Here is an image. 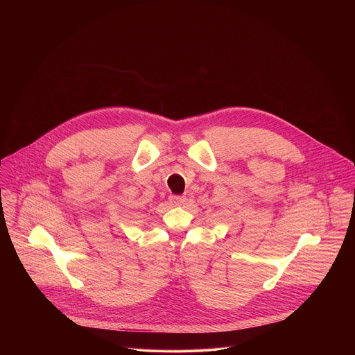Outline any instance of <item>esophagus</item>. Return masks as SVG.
<instances>
[{
  "instance_id": "34e87169",
  "label": "esophagus",
  "mask_w": 355,
  "mask_h": 355,
  "mask_svg": "<svg viewBox=\"0 0 355 355\" xmlns=\"http://www.w3.org/2000/svg\"><path fill=\"white\" fill-rule=\"evenodd\" d=\"M170 202H171V205H174V207H181V205H184V202H185V196L173 195V196H170Z\"/></svg>"
}]
</instances>
